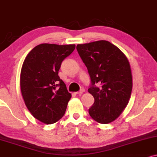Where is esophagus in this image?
Wrapping results in <instances>:
<instances>
[{"label": "esophagus", "mask_w": 157, "mask_h": 157, "mask_svg": "<svg viewBox=\"0 0 157 157\" xmlns=\"http://www.w3.org/2000/svg\"><path fill=\"white\" fill-rule=\"evenodd\" d=\"M84 89L83 88H82V89H81L80 91H77V92H76V94H78V95H82V94H83V92H84Z\"/></svg>", "instance_id": "esophagus-1"}]
</instances>
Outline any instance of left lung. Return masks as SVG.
I'll use <instances>...</instances> for the list:
<instances>
[{
  "mask_svg": "<svg viewBox=\"0 0 157 157\" xmlns=\"http://www.w3.org/2000/svg\"><path fill=\"white\" fill-rule=\"evenodd\" d=\"M77 50L90 77L88 92L94 103L88 109L92 118L109 124L121 114L129 103L132 76L127 58L105 40L77 44Z\"/></svg>",
  "mask_w": 157,
  "mask_h": 157,
  "instance_id": "obj_1",
  "label": "left lung"
}]
</instances>
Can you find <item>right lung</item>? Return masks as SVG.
<instances>
[{
  "label": "right lung",
  "mask_w": 157,
  "mask_h": 157,
  "mask_svg": "<svg viewBox=\"0 0 157 157\" xmlns=\"http://www.w3.org/2000/svg\"><path fill=\"white\" fill-rule=\"evenodd\" d=\"M75 49V44H39L22 64L20 88L25 104L33 116L44 124L57 122L66 112L71 94L58 71Z\"/></svg>",
  "instance_id": "add662e5"
}]
</instances>
